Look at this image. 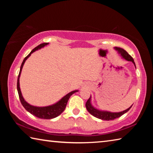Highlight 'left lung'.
I'll return each mask as SVG.
<instances>
[{
	"instance_id": "1",
	"label": "left lung",
	"mask_w": 153,
	"mask_h": 153,
	"mask_svg": "<svg viewBox=\"0 0 153 153\" xmlns=\"http://www.w3.org/2000/svg\"><path fill=\"white\" fill-rule=\"evenodd\" d=\"M115 48L117 49L119 52H120V53H121V56H122L124 59H126V60L128 61L132 62V63L134 64V65H135V67H136V65H135V63H134L133 58L131 57V56L129 55L125 50H123V48H118V47H116ZM131 107L128 108V109H126V110L123 111H122V112H120V113H111V112H107V111H98L97 109H96V108H94L91 105V104H90V97L88 98V99L87 102H86V109L90 114H91L92 115H93L94 117H97V118L100 119V120H107V121L113 120L116 118L121 117V116L123 115L124 113L128 112V111L130 109Z\"/></svg>"
}]
</instances>
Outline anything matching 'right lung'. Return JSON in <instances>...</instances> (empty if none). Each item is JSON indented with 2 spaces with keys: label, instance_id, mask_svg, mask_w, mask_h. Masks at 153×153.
<instances>
[{
  "label": "right lung",
  "instance_id": "right-lung-1",
  "mask_svg": "<svg viewBox=\"0 0 153 153\" xmlns=\"http://www.w3.org/2000/svg\"><path fill=\"white\" fill-rule=\"evenodd\" d=\"M48 44V43L47 42H44V43L40 44V45H39L33 48V50L31 51V53L29 54V55H28L27 56H25L20 67V71H19V76H18V77H17V88L18 94H19L20 101H21V103L22 104L23 107H24L25 109H26V111H28V112L30 113L31 114H32L33 115H34L38 118L43 119V120H50V119L56 117L57 116L60 115V114L65 110V108L69 98H70L71 96L74 93L77 92V90H74V91L69 92V94H67L66 96H65V97L62 98L61 100H59L57 103H56V104L51 106H48V107H34V106L30 105V104H28L27 102L25 101V100L24 99V98H23L22 95V92H21L20 88H19V77H20L21 72H22V67L24 66V64L25 63V60L29 57V56L31 55V54L33 53L35 51L38 50V49H40L41 48L44 47L45 46L47 45Z\"/></svg>",
  "mask_w": 153,
  "mask_h": 153
}]
</instances>
